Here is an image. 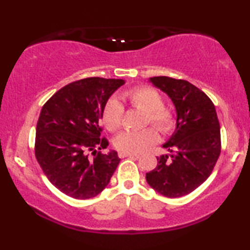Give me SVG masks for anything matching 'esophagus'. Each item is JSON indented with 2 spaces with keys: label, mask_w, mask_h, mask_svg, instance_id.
I'll use <instances>...</instances> for the list:
<instances>
[{
  "label": "esophagus",
  "mask_w": 250,
  "mask_h": 250,
  "mask_svg": "<svg viewBox=\"0 0 250 250\" xmlns=\"http://www.w3.org/2000/svg\"><path fill=\"white\" fill-rule=\"evenodd\" d=\"M119 156L123 159V157H140L139 154H131V153H119Z\"/></svg>",
  "instance_id": "esophagus-1"
}]
</instances>
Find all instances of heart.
<instances>
[{
  "label": "heart",
  "instance_id": "obj_1",
  "mask_svg": "<svg viewBox=\"0 0 250 250\" xmlns=\"http://www.w3.org/2000/svg\"><path fill=\"white\" fill-rule=\"evenodd\" d=\"M123 99L131 107L146 111L145 125H153L163 134L171 131L176 123L174 111L163 105L161 94L154 88L142 85L125 91ZM125 115V108L115 99H110L102 110L103 125L109 131H116L121 128ZM159 135L153 127L139 131L125 130L120 133L114 140V146L121 153H141L156 143Z\"/></svg>",
  "mask_w": 250,
  "mask_h": 250
}]
</instances>
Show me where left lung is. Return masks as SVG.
Here are the masks:
<instances>
[{
	"label": "left lung",
	"instance_id": "obj_1",
	"mask_svg": "<svg viewBox=\"0 0 250 250\" xmlns=\"http://www.w3.org/2000/svg\"><path fill=\"white\" fill-rule=\"evenodd\" d=\"M155 87L170 97L176 108V130L163 147L170 153L157 157L146 180L167 197L185 196L211 174L221 153L220 123L211 100L186 80L150 77Z\"/></svg>",
	"mask_w": 250,
	"mask_h": 250
}]
</instances>
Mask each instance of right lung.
<instances>
[{"label":"right lung","mask_w":250,"mask_h":250,"mask_svg":"<svg viewBox=\"0 0 250 250\" xmlns=\"http://www.w3.org/2000/svg\"><path fill=\"white\" fill-rule=\"evenodd\" d=\"M123 83L103 77L79 80L56 91L42 107L35 156L51 185L63 194L91 199L107 187L116 170V151H100L109 145L101 137V119L108 99Z\"/></svg>","instance_id":"right-lung-1"}]
</instances>
